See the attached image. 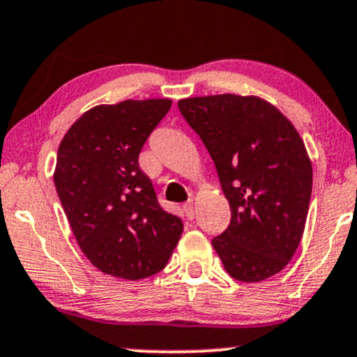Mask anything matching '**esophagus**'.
Returning a JSON list of instances; mask_svg holds the SVG:
<instances>
[{
	"label": "esophagus",
	"instance_id": "1",
	"mask_svg": "<svg viewBox=\"0 0 357 357\" xmlns=\"http://www.w3.org/2000/svg\"><path fill=\"white\" fill-rule=\"evenodd\" d=\"M183 213L188 220H192V218H195V203H192V199H188L186 203L183 204Z\"/></svg>",
	"mask_w": 357,
	"mask_h": 357
}]
</instances>
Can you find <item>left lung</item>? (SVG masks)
Here are the masks:
<instances>
[{
    "label": "left lung",
    "mask_w": 357,
    "mask_h": 357,
    "mask_svg": "<svg viewBox=\"0 0 357 357\" xmlns=\"http://www.w3.org/2000/svg\"><path fill=\"white\" fill-rule=\"evenodd\" d=\"M216 166L231 222L213 239L231 278L259 282L286 268L301 243L312 191L304 141L276 106L257 96L178 101Z\"/></svg>",
    "instance_id": "8db88e82"
}]
</instances>
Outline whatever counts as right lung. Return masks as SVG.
<instances>
[{
  "mask_svg": "<svg viewBox=\"0 0 357 357\" xmlns=\"http://www.w3.org/2000/svg\"><path fill=\"white\" fill-rule=\"evenodd\" d=\"M171 100L94 106L61 139L54 186L81 251L109 276L144 279L165 269L183 221L158 203L139 169L141 148Z\"/></svg>",
  "mask_w": 357,
  "mask_h": 357,
  "instance_id": "add662e5",
  "label": "right lung"
}]
</instances>
